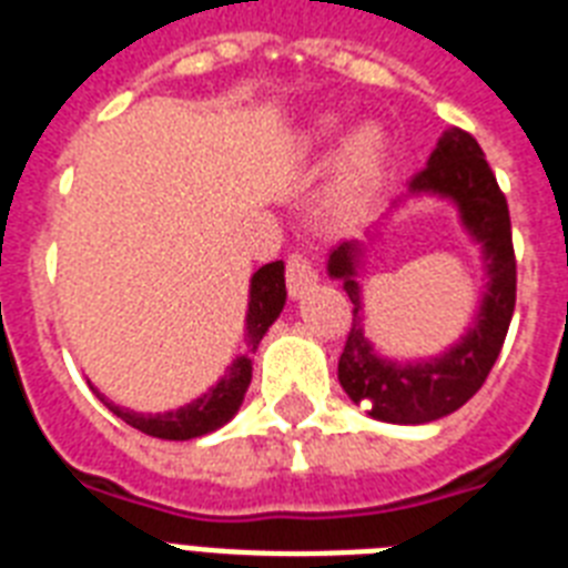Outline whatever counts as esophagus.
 I'll return each instance as SVG.
<instances>
[{
	"mask_svg": "<svg viewBox=\"0 0 568 568\" xmlns=\"http://www.w3.org/2000/svg\"><path fill=\"white\" fill-rule=\"evenodd\" d=\"M285 283H288V294H292L294 300L303 297V294L317 283L315 262L308 260L306 253H292V256H288V265H285Z\"/></svg>",
	"mask_w": 568,
	"mask_h": 568,
	"instance_id": "esophagus-1",
	"label": "esophagus"
}]
</instances>
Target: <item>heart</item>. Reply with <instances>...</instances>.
Listing matches in <instances>:
<instances>
[{"label": "heart", "mask_w": 568, "mask_h": 568, "mask_svg": "<svg viewBox=\"0 0 568 568\" xmlns=\"http://www.w3.org/2000/svg\"><path fill=\"white\" fill-rule=\"evenodd\" d=\"M338 119L321 116L308 124V142H321L332 136ZM388 163V136L376 122H362L344 136L335 154V183L347 201H362L376 189Z\"/></svg>", "instance_id": "1"}]
</instances>
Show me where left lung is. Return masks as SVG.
Masks as SVG:
<instances>
[{
	"label": "left lung",
	"mask_w": 568,
	"mask_h": 568,
	"mask_svg": "<svg viewBox=\"0 0 568 568\" xmlns=\"http://www.w3.org/2000/svg\"><path fill=\"white\" fill-rule=\"evenodd\" d=\"M423 195L455 204L467 236L481 244L487 276L473 326L446 353L419 362H394L379 356L364 335L358 268L367 247L358 239H349L332 247L326 262L332 280H341L347 297L353 300V329L338 358L341 388L347 390L353 403L367 405L371 417L399 426H419L446 417L478 394L499 358L516 306V256L508 201L484 160V151L467 131L452 128L437 140L426 169L414 174L403 195L390 201L385 219L408 197ZM376 227L379 224H373L367 236H376Z\"/></svg>",
	"instance_id": "left-lung-1"
}]
</instances>
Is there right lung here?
<instances>
[{"label":"right lung","instance_id":"obj_1","mask_svg":"<svg viewBox=\"0 0 568 568\" xmlns=\"http://www.w3.org/2000/svg\"><path fill=\"white\" fill-rule=\"evenodd\" d=\"M285 306V265L283 262H268L251 276V300H247V317H244V341H247V353L233 358L227 373L221 376L204 396H197L192 403L180 405L174 412L165 414H140L122 405L110 403L108 396L99 394L101 403L108 405L110 412L124 419L128 426L140 428L151 437H163V440H192V437L210 435L215 428L236 417L239 405H242L247 385L253 376L251 353H256L260 341L265 338L268 326L274 324Z\"/></svg>","mask_w":568,"mask_h":568}]
</instances>
